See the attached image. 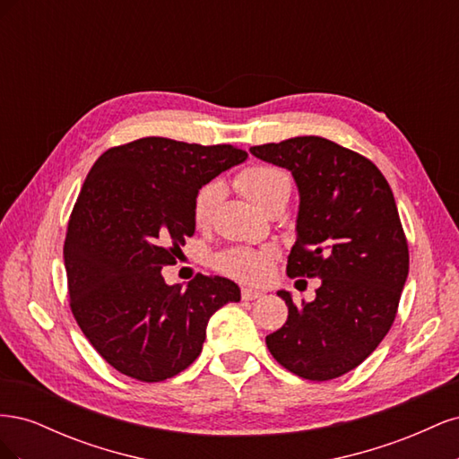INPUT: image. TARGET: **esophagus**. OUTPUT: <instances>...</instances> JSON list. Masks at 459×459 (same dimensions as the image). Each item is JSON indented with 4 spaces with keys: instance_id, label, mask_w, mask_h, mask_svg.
I'll return each mask as SVG.
<instances>
[{
    "instance_id": "34e87169",
    "label": "esophagus",
    "mask_w": 459,
    "mask_h": 459,
    "mask_svg": "<svg viewBox=\"0 0 459 459\" xmlns=\"http://www.w3.org/2000/svg\"><path fill=\"white\" fill-rule=\"evenodd\" d=\"M241 297H243V300H256V299H260L262 297V293L260 290H255V289H243L241 290Z\"/></svg>"
}]
</instances>
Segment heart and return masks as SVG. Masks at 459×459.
<instances>
[{
	"label": "heart",
	"mask_w": 459,
	"mask_h": 459,
	"mask_svg": "<svg viewBox=\"0 0 459 459\" xmlns=\"http://www.w3.org/2000/svg\"><path fill=\"white\" fill-rule=\"evenodd\" d=\"M235 187L253 201L260 211L268 212L273 206H285L290 195V178L285 170L272 164L247 166L235 176ZM220 197V186L211 182L203 186L193 199V221L204 226L212 216ZM275 248L272 247H233L214 258V266L233 280L260 285L270 280L275 262Z\"/></svg>",
	"instance_id": "obj_1"
}]
</instances>
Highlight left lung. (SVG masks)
I'll use <instances>...</instances> for the list:
<instances>
[{
	"mask_svg": "<svg viewBox=\"0 0 459 459\" xmlns=\"http://www.w3.org/2000/svg\"><path fill=\"white\" fill-rule=\"evenodd\" d=\"M290 170L300 193L290 277H317L312 302L280 295L289 316L266 337L290 373L329 381L358 368L391 329L410 253L391 186L369 159L317 135L251 147Z\"/></svg>",
	"mask_w": 459,
	"mask_h": 459,
	"instance_id": "1",
	"label": "left lung"
}]
</instances>
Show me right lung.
I'll list each match as a JSON object with an SVG mask.
<instances>
[{
	"label": "right lung",
	"instance_id": "1",
	"mask_svg": "<svg viewBox=\"0 0 459 459\" xmlns=\"http://www.w3.org/2000/svg\"><path fill=\"white\" fill-rule=\"evenodd\" d=\"M245 159L233 145L142 137L91 166L63 255L76 324L117 371L143 383L174 377L201 354L211 316L241 300L226 277L197 273L182 289L160 270L195 233L197 191Z\"/></svg>",
	"mask_w": 459,
	"mask_h": 459
}]
</instances>
